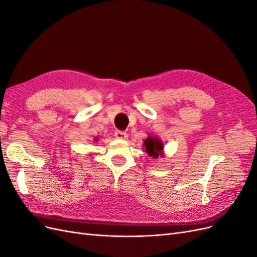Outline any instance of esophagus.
Masks as SVG:
<instances>
[{
	"mask_svg": "<svg viewBox=\"0 0 257 257\" xmlns=\"http://www.w3.org/2000/svg\"><path fill=\"white\" fill-rule=\"evenodd\" d=\"M114 137L116 139H121V141H125V139H127V134L125 133V132L116 131L115 133H114Z\"/></svg>",
	"mask_w": 257,
	"mask_h": 257,
	"instance_id": "obj_1",
	"label": "esophagus"
}]
</instances>
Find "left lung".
<instances>
[{
	"mask_svg": "<svg viewBox=\"0 0 257 257\" xmlns=\"http://www.w3.org/2000/svg\"><path fill=\"white\" fill-rule=\"evenodd\" d=\"M144 150L149 157L153 159H158L159 157H164V143L158 136L149 135L144 141Z\"/></svg>",
	"mask_w": 257,
	"mask_h": 257,
	"instance_id": "8db88e82",
	"label": "left lung"
}]
</instances>
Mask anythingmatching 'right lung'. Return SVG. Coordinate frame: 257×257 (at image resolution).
I'll use <instances>...</instances> for the list:
<instances>
[{
	"mask_svg": "<svg viewBox=\"0 0 257 257\" xmlns=\"http://www.w3.org/2000/svg\"><path fill=\"white\" fill-rule=\"evenodd\" d=\"M94 142H97V138H94Z\"/></svg>",
	"mask_w": 257,
	"mask_h": 257,
	"instance_id": "obj_1",
	"label": "right lung"
}]
</instances>
